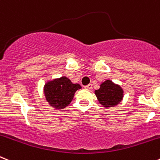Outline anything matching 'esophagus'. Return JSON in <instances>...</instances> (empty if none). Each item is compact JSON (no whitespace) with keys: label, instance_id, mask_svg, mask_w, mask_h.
I'll return each mask as SVG.
<instances>
[{"label":"esophagus","instance_id":"obj_1","mask_svg":"<svg viewBox=\"0 0 160 160\" xmlns=\"http://www.w3.org/2000/svg\"><path fill=\"white\" fill-rule=\"evenodd\" d=\"M85 88L86 89H91L92 88V85L91 84H88V85L85 86Z\"/></svg>","mask_w":160,"mask_h":160}]
</instances>
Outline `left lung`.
<instances>
[{
    "label": "left lung",
    "mask_w": 160,
    "mask_h": 160,
    "mask_svg": "<svg viewBox=\"0 0 160 160\" xmlns=\"http://www.w3.org/2000/svg\"><path fill=\"white\" fill-rule=\"evenodd\" d=\"M99 103L103 107H114L120 103L123 98V90L118 85H116L110 80L103 82L100 88L95 91Z\"/></svg>",
    "instance_id": "1"
}]
</instances>
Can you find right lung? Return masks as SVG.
Returning <instances> with one entry per match:
<instances>
[{
  "instance_id": "right-lung-1",
  "label": "right lung",
  "mask_w": 160,
  "mask_h": 160,
  "mask_svg": "<svg viewBox=\"0 0 160 160\" xmlns=\"http://www.w3.org/2000/svg\"><path fill=\"white\" fill-rule=\"evenodd\" d=\"M81 88L79 84H73L68 78L61 77L46 83L44 94L52 107L63 109L71 103L76 91Z\"/></svg>"
}]
</instances>
